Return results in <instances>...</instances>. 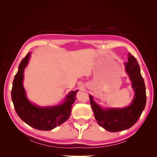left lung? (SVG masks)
I'll use <instances>...</instances> for the list:
<instances>
[{"mask_svg": "<svg viewBox=\"0 0 157 157\" xmlns=\"http://www.w3.org/2000/svg\"><path fill=\"white\" fill-rule=\"evenodd\" d=\"M124 64L134 91V96L130 105L122 108H103L94 101L91 95H89L90 105L98 124L111 132L125 130L134 126L144 111L146 104V89L138 62L128 53V61Z\"/></svg>", "mask_w": 157, "mask_h": 157, "instance_id": "1", "label": "left lung"}]
</instances>
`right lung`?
I'll return each mask as SVG.
<instances>
[{
    "instance_id": "right-lung-1",
    "label": "right lung",
    "mask_w": 157,
    "mask_h": 157,
    "mask_svg": "<svg viewBox=\"0 0 157 157\" xmlns=\"http://www.w3.org/2000/svg\"><path fill=\"white\" fill-rule=\"evenodd\" d=\"M30 56L31 52H29L19 65L12 84V102L17 115L27 124L36 130H51L63 124L69 118L71 107L75 101L78 90L71 91L65 96L64 101L58 105L40 107L31 103L28 99L23 86V73Z\"/></svg>"
}]
</instances>
